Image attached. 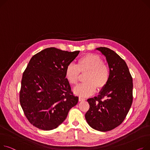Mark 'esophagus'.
I'll return each instance as SVG.
<instances>
[{
  "label": "esophagus",
  "instance_id": "1",
  "mask_svg": "<svg viewBox=\"0 0 150 150\" xmlns=\"http://www.w3.org/2000/svg\"><path fill=\"white\" fill-rule=\"evenodd\" d=\"M86 99L82 97H79V101H85Z\"/></svg>",
  "mask_w": 150,
  "mask_h": 150
}]
</instances>
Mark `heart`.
<instances>
[{"mask_svg": "<svg viewBox=\"0 0 150 150\" xmlns=\"http://www.w3.org/2000/svg\"><path fill=\"white\" fill-rule=\"evenodd\" d=\"M80 73L86 74L84 78L85 83L75 87L74 92L86 97L93 94L96 87L101 90L106 86L109 81L110 70L100 56L87 54L78 59L76 65L71 63L66 67L65 74L69 83L76 85Z\"/></svg>", "mask_w": 150, "mask_h": 150, "instance_id": "heart-1", "label": "heart"}]
</instances>
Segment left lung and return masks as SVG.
<instances>
[{"label":"left lung","mask_w":150,"mask_h":150,"mask_svg":"<svg viewBox=\"0 0 150 150\" xmlns=\"http://www.w3.org/2000/svg\"><path fill=\"white\" fill-rule=\"evenodd\" d=\"M96 49L105 56L110 76L99 95L87 99L90 108L85 117L93 129L107 132L122 124L129 112L133 102V78L125 62L113 50Z\"/></svg>","instance_id":"8db88e82"}]
</instances>
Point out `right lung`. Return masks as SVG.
<instances>
[{
    "instance_id": "right-lung-1",
    "label": "right lung",
    "mask_w": 150,
    "mask_h": 150,
    "mask_svg": "<svg viewBox=\"0 0 150 150\" xmlns=\"http://www.w3.org/2000/svg\"><path fill=\"white\" fill-rule=\"evenodd\" d=\"M79 51L49 47L35 54L23 73L20 103L29 122L43 130L56 128L78 101L66 78V67Z\"/></svg>"
}]
</instances>
